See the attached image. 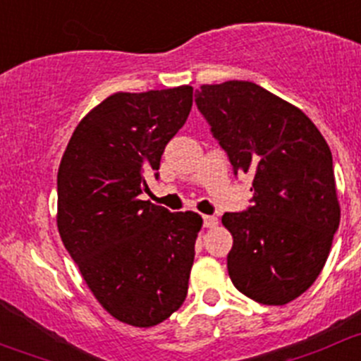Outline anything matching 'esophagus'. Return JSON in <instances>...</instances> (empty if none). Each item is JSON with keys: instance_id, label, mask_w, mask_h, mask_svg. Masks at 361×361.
I'll use <instances>...</instances> for the list:
<instances>
[{"instance_id": "34e87169", "label": "esophagus", "mask_w": 361, "mask_h": 361, "mask_svg": "<svg viewBox=\"0 0 361 361\" xmlns=\"http://www.w3.org/2000/svg\"><path fill=\"white\" fill-rule=\"evenodd\" d=\"M203 226H205V228H214V226H217V217H214V216H203Z\"/></svg>"}]
</instances>
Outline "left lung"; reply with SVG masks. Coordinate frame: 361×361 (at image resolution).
I'll list each match as a JSON object with an SVG mask.
<instances>
[{
  "label": "left lung",
  "mask_w": 361,
  "mask_h": 361,
  "mask_svg": "<svg viewBox=\"0 0 361 361\" xmlns=\"http://www.w3.org/2000/svg\"><path fill=\"white\" fill-rule=\"evenodd\" d=\"M195 103L235 176H252V205L223 216L231 283L265 305L295 300L323 270L341 223L326 140L300 109L252 82L202 85Z\"/></svg>",
  "instance_id": "left-lung-1"
}]
</instances>
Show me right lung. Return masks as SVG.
I'll use <instances>...</instances> for the list:
<instances>
[{
	"label": "right lung",
	"instance_id": "right-lung-1",
	"mask_svg": "<svg viewBox=\"0 0 361 361\" xmlns=\"http://www.w3.org/2000/svg\"><path fill=\"white\" fill-rule=\"evenodd\" d=\"M191 105V85L116 92L78 123L61 159V240L103 309L133 326L161 323L188 295L202 217L140 195Z\"/></svg>",
	"mask_w": 361,
	"mask_h": 361
}]
</instances>
